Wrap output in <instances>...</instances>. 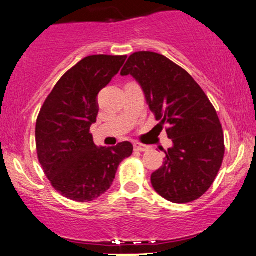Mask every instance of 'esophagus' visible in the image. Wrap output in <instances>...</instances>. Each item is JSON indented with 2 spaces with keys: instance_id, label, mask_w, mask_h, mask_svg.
Instances as JSON below:
<instances>
[{
  "instance_id": "34e87169",
  "label": "esophagus",
  "mask_w": 256,
  "mask_h": 256,
  "mask_svg": "<svg viewBox=\"0 0 256 256\" xmlns=\"http://www.w3.org/2000/svg\"><path fill=\"white\" fill-rule=\"evenodd\" d=\"M134 149L138 152H148L149 147L146 144H134Z\"/></svg>"
}]
</instances>
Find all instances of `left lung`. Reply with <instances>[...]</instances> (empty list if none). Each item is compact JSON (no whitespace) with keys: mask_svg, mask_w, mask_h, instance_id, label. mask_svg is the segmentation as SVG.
<instances>
[{"mask_svg":"<svg viewBox=\"0 0 256 256\" xmlns=\"http://www.w3.org/2000/svg\"><path fill=\"white\" fill-rule=\"evenodd\" d=\"M121 75H132L144 89L155 118L172 147L152 174V188L166 200L187 204L210 188L224 156L222 126L214 106L195 80L170 60L152 52L129 56Z\"/></svg>","mask_w":256,"mask_h":256,"instance_id":"left-lung-1","label":"left lung"}]
</instances>
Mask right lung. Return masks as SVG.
Segmentation results:
<instances>
[{
    "label": "right lung",
    "mask_w": 256,
    "mask_h": 256,
    "mask_svg": "<svg viewBox=\"0 0 256 256\" xmlns=\"http://www.w3.org/2000/svg\"><path fill=\"white\" fill-rule=\"evenodd\" d=\"M127 56H87L69 69L46 98L36 120L40 164L55 190L69 200L92 201L110 188L118 164L132 154L124 141L96 147L90 126L98 114V95Z\"/></svg>",
    "instance_id": "obj_1"
}]
</instances>
